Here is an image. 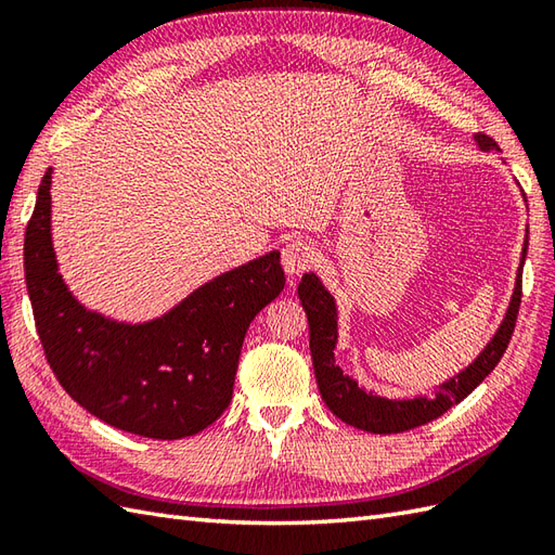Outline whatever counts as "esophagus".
Masks as SVG:
<instances>
[{
	"mask_svg": "<svg viewBox=\"0 0 555 555\" xmlns=\"http://www.w3.org/2000/svg\"><path fill=\"white\" fill-rule=\"evenodd\" d=\"M314 250L310 243L305 241H291L284 250H281V264L288 276H300L314 264Z\"/></svg>",
	"mask_w": 555,
	"mask_h": 555,
	"instance_id": "obj_1",
	"label": "esophagus"
}]
</instances>
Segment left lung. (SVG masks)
<instances>
[{
	"instance_id": "8db88e82",
	"label": "left lung",
	"mask_w": 555,
	"mask_h": 555,
	"mask_svg": "<svg viewBox=\"0 0 555 555\" xmlns=\"http://www.w3.org/2000/svg\"><path fill=\"white\" fill-rule=\"evenodd\" d=\"M475 140L479 150L485 152L499 150V145L493 143V138L485 133H477ZM527 245H529V238L525 241V247H522V259H520V267H517L515 291L508 302V312H505L499 332L493 334V338L485 346V350H481L475 358V362L467 364L463 372H457L455 376H451V379L439 384V391L434 396H417V398H405V400L384 398L372 391L367 393L364 388L358 386L356 379H350V376L344 374V370L338 367L334 358V350L338 344L336 300L332 293L324 288V284L314 271L305 274L298 286V298L302 302L305 314H308L314 376L326 408L332 410L338 420H344L356 429L372 431V434H400L441 417L443 412H448L453 405H457L460 400L473 393L501 362L505 348L511 344L517 310H520V298H522V267H525Z\"/></svg>"
}]
</instances>
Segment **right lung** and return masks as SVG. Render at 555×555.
<instances>
[{
    "mask_svg": "<svg viewBox=\"0 0 555 555\" xmlns=\"http://www.w3.org/2000/svg\"><path fill=\"white\" fill-rule=\"evenodd\" d=\"M52 169L38 188L23 267L44 358L90 415L128 434L173 441L229 408L247 326L284 291L271 250L223 271L167 314L126 324L86 310L59 274L52 245Z\"/></svg>",
    "mask_w": 555,
    "mask_h": 555,
    "instance_id": "add662e5",
    "label": "right lung"
}]
</instances>
